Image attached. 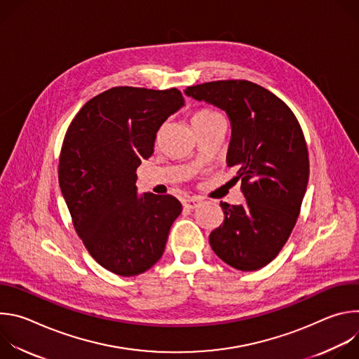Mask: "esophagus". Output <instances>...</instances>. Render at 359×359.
<instances>
[{"mask_svg": "<svg viewBox=\"0 0 359 359\" xmlns=\"http://www.w3.org/2000/svg\"><path fill=\"white\" fill-rule=\"evenodd\" d=\"M200 204H201V200H198V198H196V197H190V198L184 200L183 206H184V209H187V210H193V209L198 208Z\"/></svg>", "mask_w": 359, "mask_h": 359, "instance_id": "1", "label": "esophagus"}]
</instances>
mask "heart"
Segmentation results:
<instances>
[{
	"label": "heart",
	"mask_w": 359,
	"mask_h": 359,
	"mask_svg": "<svg viewBox=\"0 0 359 359\" xmlns=\"http://www.w3.org/2000/svg\"><path fill=\"white\" fill-rule=\"evenodd\" d=\"M223 118L217 111L213 109H198L194 112L191 121L194 122H209V121H215V119H220Z\"/></svg>",
	"instance_id": "heart-1"
}]
</instances>
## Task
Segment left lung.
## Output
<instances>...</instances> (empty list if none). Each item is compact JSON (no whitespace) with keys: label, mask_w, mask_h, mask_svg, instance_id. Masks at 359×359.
Listing matches in <instances>:
<instances>
[{"label":"left lung","mask_w":359,"mask_h":359,"mask_svg":"<svg viewBox=\"0 0 359 359\" xmlns=\"http://www.w3.org/2000/svg\"><path fill=\"white\" fill-rule=\"evenodd\" d=\"M184 93L229 115L227 166L236 169L245 197L238 206L220 201L224 220L209 243L233 269L260 270L277 257L301 210L310 175L302 129L280 97L250 81H213Z\"/></svg>","instance_id":"8db88e82"}]
</instances>
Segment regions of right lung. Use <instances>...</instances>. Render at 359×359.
Wrapping results in <instances>:
<instances>
[{
    "label": "right lung",
    "mask_w": 359,
    "mask_h": 359,
    "mask_svg": "<svg viewBox=\"0 0 359 359\" xmlns=\"http://www.w3.org/2000/svg\"><path fill=\"white\" fill-rule=\"evenodd\" d=\"M184 105L176 88L115 86L88 100L64 137L58 179L74 227L92 257L132 277L163 255L182 203L137 196L136 169L155 149L162 123Z\"/></svg>",
    "instance_id": "1"
}]
</instances>
